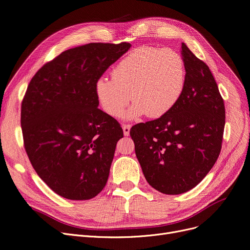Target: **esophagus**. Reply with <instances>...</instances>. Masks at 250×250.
I'll return each mask as SVG.
<instances>
[{
  "mask_svg": "<svg viewBox=\"0 0 250 250\" xmlns=\"http://www.w3.org/2000/svg\"><path fill=\"white\" fill-rule=\"evenodd\" d=\"M130 126L129 125H123V130H124V135L125 136H129V130H130Z\"/></svg>",
  "mask_w": 250,
  "mask_h": 250,
  "instance_id": "esophagus-1",
  "label": "esophagus"
}]
</instances>
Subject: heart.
Instances as JSON below:
<instances>
[{"label":"heart","instance_id":"obj_1","mask_svg":"<svg viewBox=\"0 0 250 250\" xmlns=\"http://www.w3.org/2000/svg\"><path fill=\"white\" fill-rule=\"evenodd\" d=\"M186 86V65L171 48L143 46L130 51L111 71V80L100 78L95 93L103 110L112 117L134 120L144 114L159 117L171 110ZM131 95L129 96V94Z\"/></svg>","mask_w":250,"mask_h":250}]
</instances>
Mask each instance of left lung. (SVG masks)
I'll return each mask as SVG.
<instances>
[{
    "instance_id": "left-lung-1",
    "label": "left lung",
    "mask_w": 250,
    "mask_h": 250,
    "mask_svg": "<svg viewBox=\"0 0 250 250\" xmlns=\"http://www.w3.org/2000/svg\"><path fill=\"white\" fill-rule=\"evenodd\" d=\"M186 86L175 106L130 128L137 158L149 185L165 194L196 187L222 148L225 106L208 65L181 43Z\"/></svg>"
}]
</instances>
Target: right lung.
Instances as JSON below:
<instances>
[{
  "label": "right lung",
  "mask_w": 250,
  "mask_h": 250,
  "mask_svg": "<svg viewBox=\"0 0 250 250\" xmlns=\"http://www.w3.org/2000/svg\"><path fill=\"white\" fill-rule=\"evenodd\" d=\"M129 47L89 43L68 49L28 85L21 105L25 150L38 176L64 199L90 200L106 185L124 132L98 108L95 84Z\"/></svg>",
  "instance_id": "right-lung-1"
}]
</instances>
